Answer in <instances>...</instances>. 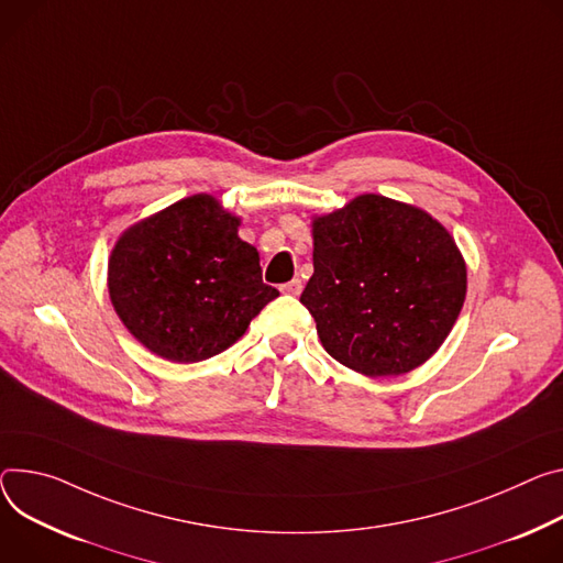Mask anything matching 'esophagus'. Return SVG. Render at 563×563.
Returning a JSON list of instances; mask_svg holds the SVG:
<instances>
[{
    "mask_svg": "<svg viewBox=\"0 0 563 563\" xmlns=\"http://www.w3.org/2000/svg\"><path fill=\"white\" fill-rule=\"evenodd\" d=\"M280 289H283V294H289V296H298V294L302 291V280H300V278H294V280L285 283Z\"/></svg>",
    "mask_w": 563,
    "mask_h": 563,
    "instance_id": "obj_1",
    "label": "esophagus"
}]
</instances>
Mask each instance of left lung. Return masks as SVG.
I'll use <instances>...</instances> for the list:
<instances>
[{
  "instance_id": "obj_1",
  "label": "left lung",
  "mask_w": 563,
  "mask_h": 563,
  "mask_svg": "<svg viewBox=\"0 0 563 563\" xmlns=\"http://www.w3.org/2000/svg\"><path fill=\"white\" fill-rule=\"evenodd\" d=\"M312 238L314 274L300 302L328 354L368 377L422 366L467 294L449 231L411 203L368 192L314 218Z\"/></svg>"
}]
</instances>
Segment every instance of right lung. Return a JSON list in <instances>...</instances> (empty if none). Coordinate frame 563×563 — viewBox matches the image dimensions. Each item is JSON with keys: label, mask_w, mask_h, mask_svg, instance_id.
<instances>
[{"label": "right lung", "mask_w": 563, "mask_h": 563, "mask_svg": "<svg viewBox=\"0 0 563 563\" xmlns=\"http://www.w3.org/2000/svg\"><path fill=\"white\" fill-rule=\"evenodd\" d=\"M240 218L207 192L130 227L110 255L108 287L130 334L175 364H195L233 345L276 287L261 255L238 238Z\"/></svg>", "instance_id": "add662e5"}]
</instances>
